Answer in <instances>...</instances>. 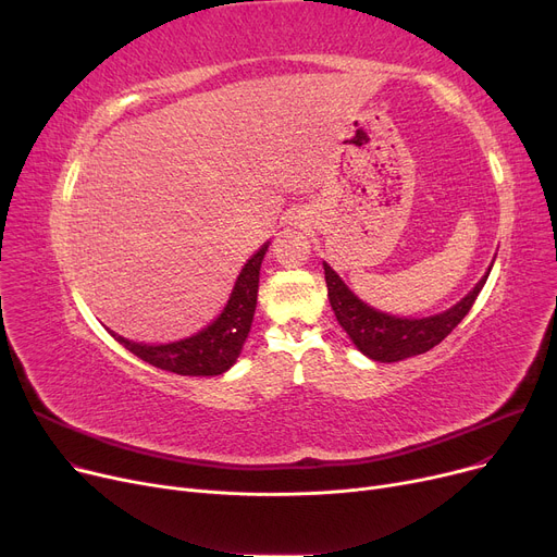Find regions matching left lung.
Wrapping results in <instances>:
<instances>
[{
    "instance_id": "left-lung-1",
    "label": "left lung",
    "mask_w": 557,
    "mask_h": 557,
    "mask_svg": "<svg viewBox=\"0 0 557 557\" xmlns=\"http://www.w3.org/2000/svg\"><path fill=\"white\" fill-rule=\"evenodd\" d=\"M325 267V282H327V296L330 305L336 313L341 327L352 338V343L361 352L374 361L393 363L416 355L429 352L431 347L443 343L456 327L460 320L470 313L472 305L476 302L481 288L487 275L474 286V290L467 294L456 307L445 313H437L431 318H395L382 311H374L372 307L363 305L352 290H349L341 277Z\"/></svg>"
}]
</instances>
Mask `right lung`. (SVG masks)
<instances>
[{
  "label": "right lung",
  "instance_id": "1",
  "mask_svg": "<svg viewBox=\"0 0 557 557\" xmlns=\"http://www.w3.org/2000/svg\"><path fill=\"white\" fill-rule=\"evenodd\" d=\"M269 246H261L244 267L237 284L232 288V296L223 309V313L214 323L198 332L191 338L169 343V345H141L126 341L122 336H114L128 352L139 357L141 361L151 363L160 370L175 372V374H189V376H212L223 374L237 357L242 355V347L248 338L252 315L257 307V288H259V269L261 259L267 255Z\"/></svg>",
  "mask_w": 557,
  "mask_h": 557
}]
</instances>
